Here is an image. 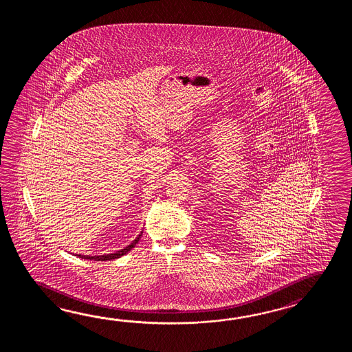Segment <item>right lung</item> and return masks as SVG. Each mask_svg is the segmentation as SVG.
I'll return each mask as SVG.
<instances>
[{
    "label": "right lung",
    "instance_id": "1",
    "mask_svg": "<svg viewBox=\"0 0 352 352\" xmlns=\"http://www.w3.org/2000/svg\"><path fill=\"white\" fill-rule=\"evenodd\" d=\"M140 236H141V235H138V238L133 240L128 247L124 248V249H122V250H118L117 253H113V254L94 255V256L79 254L78 256H79V258H82V259H88V261H112V259H117V258H120L122 255L127 254L128 252H129L132 248H135V244H137V243H138V240H140Z\"/></svg>",
    "mask_w": 352,
    "mask_h": 352
}]
</instances>
